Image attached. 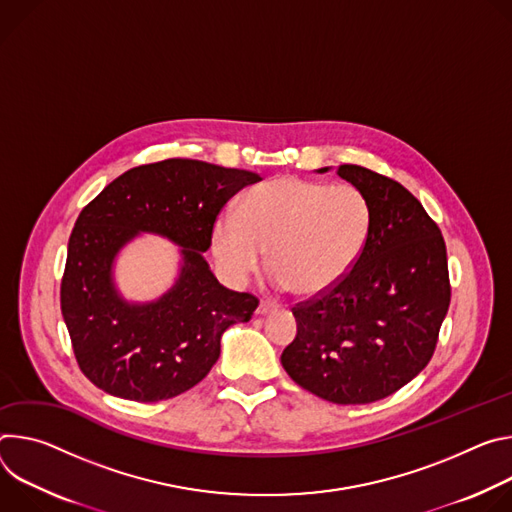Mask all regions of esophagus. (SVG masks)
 I'll return each instance as SVG.
<instances>
[{
  "instance_id": "1",
  "label": "esophagus",
  "mask_w": 512,
  "mask_h": 512,
  "mask_svg": "<svg viewBox=\"0 0 512 512\" xmlns=\"http://www.w3.org/2000/svg\"><path fill=\"white\" fill-rule=\"evenodd\" d=\"M272 311H276V303H272V301H260V305L256 307V315L258 317H264V315H268Z\"/></svg>"
}]
</instances>
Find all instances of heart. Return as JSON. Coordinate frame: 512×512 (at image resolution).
I'll return each mask as SVG.
<instances>
[{
    "instance_id": "1",
    "label": "heart",
    "mask_w": 512,
    "mask_h": 512,
    "mask_svg": "<svg viewBox=\"0 0 512 512\" xmlns=\"http://www.w3.org/2000/svg\"><path fill=\"white\" fill-rule=\"evenodd\" d=\"M370 232L372 209L360 189L282 175L250 189L236 215L213 221L211 254L221 274L242 285L266 250L278 289L317 297L350 274Z\"/></svg>"
}]
</instances>
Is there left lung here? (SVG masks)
<instances>
[{"label": "left lung", "mask_w": 512, "mask_h": 512, "mask_svg": "<svg viewBox=\"0 0 512 512\" xmlns=\"http://www.w3.org/2000/svg\"><path fill=\"white\" fill-rule=\"evenodd\" d=\"M337 175L370 201L372 232L339 285L293 309L297 335L280 362L323 401L368 405L429 364L451 297L447 252L437 223L401 183L358 164Z\"/></svg>", "instance_id": "obj_1"}]
</instances>
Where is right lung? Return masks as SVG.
Here are the masks:
<instances>
[{
  "label": "right lung",
  "instance_id": "add662e5",
  "mask_svg": "<svg viewBox=\"0 0 512 512\" xmlns=\"http://www.w3.org/2000/svg\"><path fill=\"white\" fill-rule=\"evenodd\" d=\"M258 181L250 170L168 158L128 170L81 211L61 309L79 368L97 388L156 403L209 374L223 331L250 321L258 299L219 285L203 252L221 207ZM142 233L180 246V272L160 298L128 302L115 285V262Z\"/></svg>",
  "mask_w": 512,
  "mask_h": 512
}]
</instances>
